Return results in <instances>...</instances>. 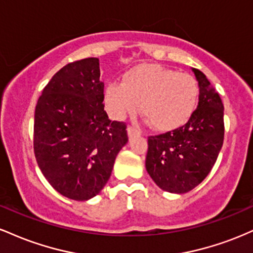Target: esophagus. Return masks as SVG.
<instances>
[{"label": "esophagus", "instance_id": "1", "mask_svg": "<svg viewBox=\"0 0 253 253\" xmlns=\"http://www.w3.org/2000/svg\"><path fill=\"white\" fill-rule=\"evenodd\" d=\"M127 133H128V136H134V135H140L141 134V130L138 128H134V127L129 126L127 128Z\"/></svg>", "mask_w": 253, "mask_h": 253}]
</instances>
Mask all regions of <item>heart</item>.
<instances>
[{
	"mask_svg": "<svg viewBox=\"0 0 253 253\" xmlns=\"http://www.w3.org/2000/svg\"><path fill=\"white\" fill-rule=\"evenodd\" d=\"M195 77L157 64L134 66L123 76L121 84H109L104 98L115 119L134 115L140 104L141 114L159 132L184 126L199 102Z\"/></svg>",
	"mask_w": 253,
	"mask_h": 253,
	"instance_id": "1",
	"label": "heart"
}]
</instances>
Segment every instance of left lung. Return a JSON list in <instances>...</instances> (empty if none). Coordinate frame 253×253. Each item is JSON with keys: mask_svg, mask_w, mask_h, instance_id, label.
I'll return each instance as SVG.
<instances>
[{"mask_svg": "<svg viewBox=\"0 0 253 253\" xmlns=\"http://www.w3.org/2000/svg\"><path fill=\"white\" fill-rule=\"evenodd\" d=\"M199 82V106L184 126L149 136L146 170L161 189L184 194L211 172L223 143V104L205 74L191 69Z\"/></svg>", "mask_w": 253, "mask_h": 253, "instance_id": "obj_1", "label": "left lung"}]
</instances>
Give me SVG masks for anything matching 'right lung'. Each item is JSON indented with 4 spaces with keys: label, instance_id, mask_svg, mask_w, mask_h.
Listing matches in <instances>:
<instances>
[{
    "label": "right lung",
    "instance_id": "add662e5",
    "mask_svg": "<svg viewBox=\"0 0 253 253\" xmlns=\"http://www.w3.org/2000/svg\"><path fill=\"white\" fill-rule=\"evenodd\" d=\"M98 58L70 63L51 78L34 114V155L58 193L76 201L96 196L128 141L126 124L104 112Z\"/></svg>",
    "mask_w": 253,
    "mask_h": 253
}]
</instances>
